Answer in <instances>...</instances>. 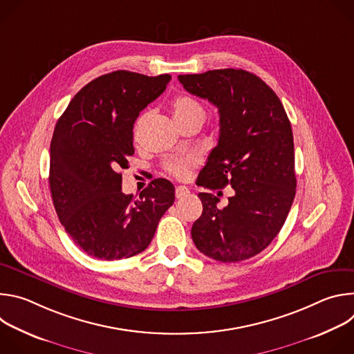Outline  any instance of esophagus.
<instances>
[{
  "mask_svg": "<svg viewBox=\"0 0 354 354\" xmlns=\"http://www.w3.org/2000/svg\"><path fill=\"white\" fill-rule=\"evenodd\" d=\"M189 194H190V192H189V189L185 187V186H178V187L175 189V196H176V198H183V197H186V196H189Z\"/></svg>",
  "mask_w": 354,
  "mask_h": 354,
  "instance_id": "esophagus-1",
  "label": "esophagus"
}]
</instances>
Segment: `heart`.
Masks as SVG:
<instances>
[{
    "mask_svg": "<svg viewBox=\"0 0 354 354\" xmlns=\"http://www.w3.org/2000/svg\"><path fill=\"white\" fill-rule=\"evenodd\" d=\"M172 115L178 124H182L187 120L198 119V120H205L206 112L203 106L200 105L198 100L189 95H179L176 96L172 104ZM197 164V158L194 156H186V157H175L171 158L165 162V169L169 175L178 178V179H186L193 167Z\"/></svg>",
    "mask_w": 354,
    "mask_h": 354,
    "instance_id": "1",
    "label": "heart"
}]
</instances>
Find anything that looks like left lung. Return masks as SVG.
Returning <instances> with one entry per match:
<instances>
[{
	"label": "left lung",
	"instance_id": "obj_1",
	"mask_svg": "<svg viewBox=\"0 0 354 354\" xmlns=\"http://www.w3.org/2000/svg\"><path fill=\"white\" fill-rule=\"evenodd\" d=\"M178 78L220 115L218 142L196 183L234 189L224 209L217 207V196L198 193L203 213L192 227L193 242L223 263L249 259L279 234L295 196L290 120L274 91L249 71L224 68Z\"/></svg>",
	"mask_w": 354,
	"mask_h": 354
}]
</instances>
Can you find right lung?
Returning a JSON list of instances; mask_svg holds the SVG:
<instances>
[{
    "mask_svg": "<svg viewBox=\"0 0 354 354\" xmlns=\"http://www.w3.org/2000/svg\"><path fill=\"white\" fill-rule=\"evenodd\" d=\"M169 81V74L124 70L100 75L71 99L55 127L50 192L62 225L89 257L118 261L140 254L174 205L169 180L154 179L134 200L122 192L120 174L134 154L136 119Z\"/></svg>",
    "mask_w": 354,
    "mask_h": 354,
    "instance_id": "right-lung-1",
    "label": "right lung"
}]
</instances>
